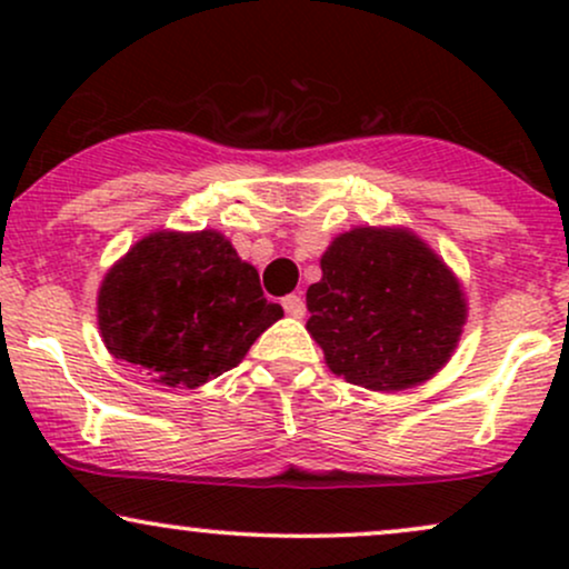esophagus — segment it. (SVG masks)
Listing matches in <instances>:
<instances>
[{
    "instance_id": "34e87169",
    "label": "esophagus",
    "mask_w": 569,
    "mask_h": 569,
    "mask_svg": "<svg viewBox=\"0 0 569 569\" xmlns=\"http://www.w3.org/2000/svg\"><path fill=\"white\" fill-rule=\"evenodd\" d=\"M283 310L289 312L291 318H302L305 316V299L299 297V293H289V297H283Z\"/></svg>"
}]
</instances>
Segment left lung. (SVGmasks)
Returning <instances> with one entry per match:
<instances>
[{
    "instance_id": "left-lung-1",
    "label": "left lung",
    "mask_w": 569,
    "mask_h": 569,
    "mask_svg": "<svg viewBox=\"0 0 569 569\" xmlns=\"http://www.w3.org/2000/svg\"><path fill=\"white\" fill-rule=\"evenodd\" d=\"M321 270L307 289V331L337 377L390 393L430 380L449 361L466 297L415 232L356 227L331 240Z\"/></svg>"
}]
</instances>
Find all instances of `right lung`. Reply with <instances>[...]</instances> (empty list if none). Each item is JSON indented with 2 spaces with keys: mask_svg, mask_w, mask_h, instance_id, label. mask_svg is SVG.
Masks as SVG:
<instances>
[{
  "mask_svg": "<svg viewBox=\"0 0 569 569\" xmlns=\"http://www.w3.org/2000/svg\"><path fill=\"white\" fill-rule=\"evenodd\" d=\"M280 316L257 267L217 230L147 234L98 289L107 350L168 388H200L238 367Z\"/></svg>",
  "mask_w": 569,
  "mask_h": 569,
  "instance_id": "1",
  "label": "right lung"
}]
</instances>
